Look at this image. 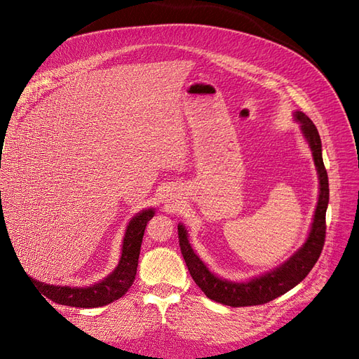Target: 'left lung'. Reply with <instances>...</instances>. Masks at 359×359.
I'll list each match as a JSON object with an SVG mask.
<instances>
[{
    "label": "left lung",
    "instance_id": "8db88e82",
    "mask_svg": "<svg viewBox=\"0 0 359 359\" xmlns=\"http://www.w3.org/2000/svg\"><path fill=\"white\" fill-rule=\"evenodd\" d=\"M295 121L301 124L304 137L307 139L309 147L311 149L314 165L318 169L319 177V201L316 211H314L311 229L307 241L298 250V252L289 257L285 264L278 268L269 271V273L255 277L244 283H235L214 276L206 265L199 259V256L193 252L189 243L187 231L182 224H178V238L180 247L186 265L201 290L210 299L224 304L231 307H248L259 306L278 298L283 293L295 287L298 283L307 277V274L318 262L325 244V233H327V208L330 202V186H328V173L323 165L322 158V142L316 126L304 112H295Z\"/></svg>",
    "mask_w": 359,
    "mask_h": 359
}]
</instances>
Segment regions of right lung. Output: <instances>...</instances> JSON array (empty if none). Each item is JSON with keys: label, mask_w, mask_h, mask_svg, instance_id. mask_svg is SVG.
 Here are the masks:
<instances>
[{"label": "right lung", "mask_w": 359, "mask_h": 359, "mask_svg": "<svg viewBox=\"0 0 359 359\" xmlns=\"http://www.w3.org/2000/svg\"><path fill=\"white\" fill-rule=\"evenodd\" d=\"M154 214L156 212L153 208L144 210L142 212H137L133 219L130 220L124 235L119 264L112 271V274L102 280L100 283L90 287H69L45 285L41 283V281H37L28 276L27 277L31 280V283L34 285V287H37V290H40L48 299L61 304V306L94 309L111 304L126 295L128 287L133 285L145 227L147 223L153 219ZM0 220L3 222V214L0 215Z\"/></svg>", "instance_id": "right-lung-1"}]
</instances>
